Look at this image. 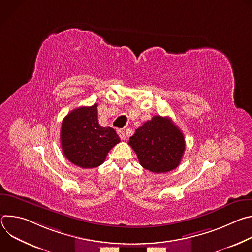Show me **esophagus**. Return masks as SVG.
Instances as JSON below:
<instances>
[{"label":"esophagus","mask_w":252,"mask_h":252,"mask_svg":"<svg viewBox=\"0 0 252 252\" xmlns=\"http://www.w3.org/2000/svg\"><path fill=\"white\" fill-rule=\"evenodd\" d=\"M118 134H119V136L121 137V139H126V133H125V131L123 130V129H120V130H118Z\"/></svg>","instance_id":"34e87169"}]
</instances>
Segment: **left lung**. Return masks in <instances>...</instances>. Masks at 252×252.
Here are the masks:
<instances>
[{
	"instance_id": "1",
	"label": "left lung",
	"mask_w": 252,
	"mask_h": 252,
	"mask_svg": "<svg viewBox=\"0 0 252 252\" xmlns=\"http://www.w3.org/2000/svg\"><path fill=\"white\" fill-rule=\"evenodd\" d=\"M128 145L137 156L140 165L156 173L167 172L181 162L186 141L169 118L155 116L135 129Z\"/></svg>"
}]
</instances>
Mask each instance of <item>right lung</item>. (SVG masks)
Segmentation results:
<instances>
[{
  "label": "right lung",
  "mask_w": 252,
  "mask_h": 252,
  "mask_svg": "<svg viewBox=\"0 0 252 252\" xmlns=\"http://www.w3.org/2000/svg\"><path fill=\"white\" fill-rule=\"evenodd\" d=\"M120 141L114 128L99 126L96 103L71 111L62 123L63 153L70 162L83 168L100 165Z\"/></svg>",
  "instance_id": "1"
}]
</instances>
